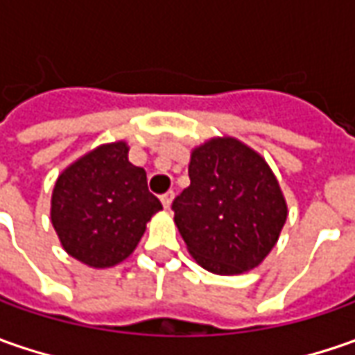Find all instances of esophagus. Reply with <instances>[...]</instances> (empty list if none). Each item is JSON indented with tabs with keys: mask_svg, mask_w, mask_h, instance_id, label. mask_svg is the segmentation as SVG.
Here are the masks:
<instances>
[{
	"mask_svg": "<svg viewBox=\"0 0 355 355\" xmlns=\"http://www.w3.org/2000/svg\"><path fill=\"white\" fill-rule=\"evenodd\" d=\"M171 199H173V191H166V193L162 196V203H164V207H166V209H170Z\"/></svg>",
	"mask_w": 355,
	"mask_h": 355,
	"instance_id": "1",
	"label": "esophagus"
}]
</instances>
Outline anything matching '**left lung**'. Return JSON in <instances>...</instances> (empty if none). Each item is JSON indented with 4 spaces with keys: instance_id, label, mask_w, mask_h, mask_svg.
Listing matches in <instances>:
<instances>
[{
    "instance_id": "obj_1",
    "label": "left lung",
    "mask_w": 355,
    "mask_h": 355,
    "mask_svg": "<svg viewBox=\"0 0 355 355\" xmlns=\"http://www.w3.org/2000/svg\"><path fill=\"white\" fill-rule=\"evenodd\" d=\"M171 209L189 254L215 275L261 265L286 221L275 173L235 138H213L191 152L189 185Z\"/></svg>"
}]
</instances>
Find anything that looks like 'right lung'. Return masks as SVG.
Here are the masks:
<instances>
[{"label": "right lung", "mask_w": 355, "mask_h": 355, "mask_svg": "<svg viewBox=\"0 0 355 355\" xmlns=\"http://www.w3.org/2000/svg\"><path fill=\"white\" fill-rule=\"evenodd\" d=\"M159 209L146 171L130 164L126 144L114 142L92 150L59 175L51 221L71 257L106 268L136 249L146 223Z\"/></svg>", "instance_id": "right-lung-1"}]
</instances>
